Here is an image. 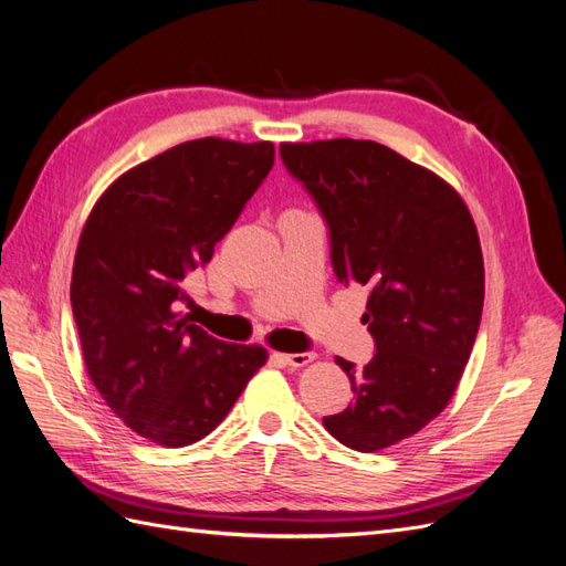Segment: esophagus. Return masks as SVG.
<instances>
[{
    "label": "esophagus",
    "mask_w": 566,
    "mask_h": 566,
    "mask_svg": "<svg viewBox=\"0 0 566 566\" xmlns=\"http://www.w3.org/2000/svg\"><path fill=\"white\" fill-rule=\"evenodd\" d=\"M271 358H273V361L285 364V366L300 368V366H306L310 361H314V354L312 352H300V354H279V352H273Z\"/></svg>",
    "instance_id": "34e87169"
}]
</instances>
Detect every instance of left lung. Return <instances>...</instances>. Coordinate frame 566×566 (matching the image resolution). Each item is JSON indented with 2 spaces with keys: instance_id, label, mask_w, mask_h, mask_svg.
Returning <instances> with one entry per match:
<instances>
[{
  "instance_id": "8db88e82",
  "label": "left lung",
  "mask_w": 566,
  "mask_h": 566,
  "mask_svg": "<svg viewBox=\"0 0 566 566\" xmlns=\"http://www.w3.org/2000/svg\"><path fill=\"white\" fill-rule=\"evenodd\" d=\"M328 227L339 283L370 287L364 368L335 358L354 391L323 424L347 449L373 453L437 418L460 382L484 306V260L453 188L375 142L281 144Z\"/></svg>"
}]
</instances>
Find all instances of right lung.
<instances>
[{
    "label": "right lung",
    "instance_id": "add662e5",
    "mask_svg": "<svg viewBox=\"0 0 566 566\" xmlns=\"http://www.w3.org/2000/svg\"><path fill=\"white\" fill-rule=\"evenodd\" d=\"M273 158L269 142L179 144L113 181L82 229L71 304L84 366L113 413L160 447L208 437L266 364L264 347L229 345L175 310Z\"/></svg>",
    "mask_w": 566,
    "mask_h": 566
}]
</instances>
